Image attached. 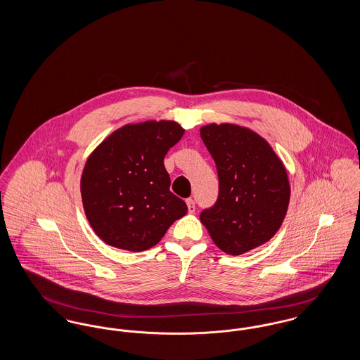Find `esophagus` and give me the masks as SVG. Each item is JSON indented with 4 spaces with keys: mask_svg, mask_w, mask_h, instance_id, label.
Instances as JSON below:
<instances>
[{
    "mask_svg": "<svg viewBox=\"0 0 360 360\" xmlns=\"http://www.w3.org/2000/svg\"><path fill=\"white\" fill-rule=\"evenodd\" d=\"M186 205H188V213H194L195 212V202H194V200L188 198L186 200Z\"/></svg>",
    "mask_w": 360,
    "mask_h": 360,
    "instance_id": "1",
    "label": "esophagus"
}]
</instances>
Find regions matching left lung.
Returning a JSON list of instances; mask_svg holds the SVG:
<instances>
[{
  "label": "left lung",
  "instance_id": "left-lung-1",
  "mask_svg": "<svg viewBox=\"0 0 360 360\" xmlns=\"http://www.w3.org/2000/svg\"><path fill=\"white\" fill-rule=\"evenodd\" d=\"M219 174V198L200 214L214 244L241 255L271 239L290 201L288 172L266 139L236 124L201 127Z\"/></svg>",
  "mask_w": 360,
  "mask_h": 360
}]
</instances>
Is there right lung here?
I'll return each mask as SVG.
<instances>
[{"instance_id":"right-lung-1","label":"right lung","mask_w":360,"mask_h":360,"mask_svg":"<svg viewBox=\"0 0 360 360\" xmlns=\"http://www.w3.org/2000/svg\"><path fill=\"white\" fill-rule=\"evenodd\" d=\"M185 129L175 121L127 124L89 155L81 195L93 231L108 245L140 252L158 244L188 206L170 191L163 159Z\"/></svg>"}]
</instances>
